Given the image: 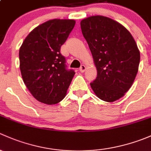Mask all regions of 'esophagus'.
Returning a JSON list of instances; mask_svg holds the SVG:
<instances>
[{
    "mask_svg": "<svg viewBox=\"0 0 151 151\" xmlns=\"http://www.w3.org/2000/svg\"><path fill=\"white\" fill-rule=\"evenodd\" d=\"M86 66H85V65H82L81 66V68H79V70H80L81 73H83L85 70H86Z\"/></svg>",
    "mask_w": 151,
    "mask_h": 151,
    "instance_id": "esophagus-1",
    "label": "esophagus"
}]
</instances>
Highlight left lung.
I'll list each match as a JSON object with an SVG mask.
<instances>
[{
    "mask_svg": "<svg viewBox=\"0 0 151 151\" xmlns=\"http://www.w3.org/2000/svg\"><path fill=\"white\" fill-rule=\"evenodd\" d=\"M81 27L97 70L91 88L105 102L120 99L131 88L139 68L140 54L132 35L120 23L103 16L81 20Z\"/></svg>",
    "mask_w": 151,
    "mask_h": 151,
    "instance_id": "obj_1",
    "label": "left lung"
}]
</instances>
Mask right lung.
Segmentation results:
<instances>
[{
  "mask_svg": "<svg viewBox=\"0 0 151 151\" xmlns=\"http://www.w3.org/2000/svg\"><path fill=\"white\" fill-rule=\"evenodd\" d=\"M75 24L73 19L49 20L32 29L20 47L19 68L23 81L39 102L54 105L66 96L76 73L67 69L60 48Z\"/></svg>",
  "mask_w": 151,
  "mask_h": 151,
  "instance_id": "obj_1",
  "label": "right lung"
}]
</instances>
